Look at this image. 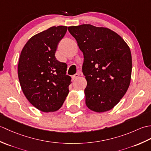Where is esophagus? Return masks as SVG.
Segmentation results:
<instances>
[{
	"mask_svg": "<svg viewBox=\"0 0 151 151\" xmlns=\"http://www.w3.org/2000/svg\"><path fill=\"white\" fill-rule=\"evenodd\" d=\"M79 76V74H75V75H74L73 76H72V79L73 80H75V79H76Z\"/></svg>",
	"mask_w": 151,
	"mask_h": 151,
	"instance_id": "esophagus-1",
	"label": "esophagus"
}]
</instances>
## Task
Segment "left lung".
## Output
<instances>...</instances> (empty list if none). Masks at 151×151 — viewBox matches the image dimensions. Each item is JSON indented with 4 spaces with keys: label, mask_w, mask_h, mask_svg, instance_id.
Segmentation results:
<instances>
[{
    "label": "left lung",
    "mask_w": 151,
    "mask_h": 151,
    "mask_svg": "<svg viewBox=\"0 0 151 151\" xmlns=\"http://www.w3.org/2000/svg\"><path fill=\"white\" fill-rule=\"evenodd\" d=\"M83 55L87 81L86 104L96 112L111 110L129 87L132 63L129 47L119 35L91 24L68 27Z\"/></svg>",
    "instance_id": "8db88e82"
}]
</instances>
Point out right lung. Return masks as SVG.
Wrapping results in <instances>:
<instances>
[{"instance_id":"obj_1","label":"right lung","mask_w":151,"mask_h":151,"mask_svg":"<svg viewBox=\"0 0 151 151\" xmlns=\"http://www.w3.org/2000/svg\"><path fill=\"white\" fill-rule=\"evenodd\" d=\"M67 27H52L37 34L22 49L18 64V77L22 92L34 107L44 112L55 111L69 93L71 78L67 65L55 57Z\"/></svg>"}]
</instances>
